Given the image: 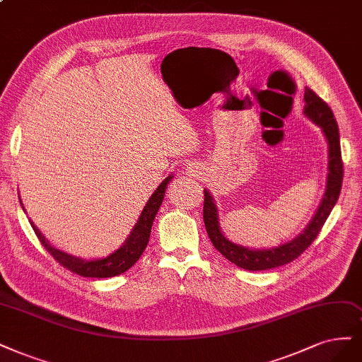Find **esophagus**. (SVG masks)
I'll use <instances>...</instances> for the list:
<instances>
[{
  "mask_svg": "<svg viewBox=\"0 0 362 362\" xmlns=\"http://www.w3.org/2000/svg\"><path fill=\"white\" fill-rule=\"evenodd\" d=\"M196 169H197V166H189V173H193V172H196Z\"/></svg>",
  "mask_w": 362,
  "mask_h": 362,
  "instance_id": "1",
  "label": "esophagus"
}]
</instances>
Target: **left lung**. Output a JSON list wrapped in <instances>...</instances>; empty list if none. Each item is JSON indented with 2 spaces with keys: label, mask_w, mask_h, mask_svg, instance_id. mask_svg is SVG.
Masks as SVG:
<instances>
[{
  "label": "left lung",
  "mask_w": 362,
  "mask_h": 362,
  "mask_svg": "<svg viewBox=\"0 0 362 362\" xmlns=\"http://www.w3.org/2000/svg\"><path fill=\"white\" fill-rule=\"evenodd\" d=\"M304 114L311 121L316 122L325 134L328 142V181L327 190L323 194L322 202L316 211L315 217L311 218L308 226L289 243H284L279 247L267 248V250H250L243 245L230 243L226 236L220 230L218 213L214 204L213 196L208 190H204V221L205 229L209 236L211 243L217 250L230 260L232 264L247 271H264L277 268L281 265L289 264L298 256H301L310 244L316 240L320 229L325 224L328 216L339 201L341 182H343V160H341V149H340V134L337 121L334 118L332 110L329 106L322 100V98L310 88H305L304 93Z\"/></svg>",
  "instance_id": "8db88e82"
}]
</instances>
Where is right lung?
Instances as JSON below:
<instances>
[{
	"label": "right lung",
	"instance_id": "1",
	"mask_svg": "<svg viewBox=\"0 0 362 362\" xmlns=\"http://www.w3.org/2000/svg\"><path fill=\"white\" fill-rule=\"evenodd\" d=\"M170 180H172V175H169L163 182H161L157 187V190L151 194V197H149V201L146 202L138 223L134 224V228L129 235L126 243H124V245H121L117 252H114L106 257L83 260L79 257L70 256L49 244L45 236L40 233V230L34 226L33 221H31V226L37 235V238H39V241L42 243V245L49 253H51V256L58 262V264H61L69 271L78 274V276L91 277V279L93 277L107 279V277L119 276V274L130 269L136 262L139 260V257L142 256L144 250L146 248L149 241V233H151L153 221L156 218V214L161 202H163L166 185L169 184Z\"/></svg>",
	"mask_w": 362,
	"mask_h": 362
}]
</instances>
